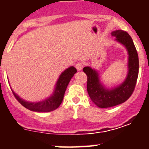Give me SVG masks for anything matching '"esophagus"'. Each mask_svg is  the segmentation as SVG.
I'll return each mask as SVG.
<instances>
[{"label":"esophagus","mask_w":149,"mask_h":149,"mask_svg":"<svg viewBox=\"0 0 149 149\" xmlns=\"http://www.w3.org/2000/svg\"><path fill=\"white\" fill-rule=\"evenodd\" d=\"M83 66H84V65H83V63L81 62H78L76 64V69L78 70H81L83 68Z\"/></svg>","instance_id":"esophagus-1"}]
</instances>
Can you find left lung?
Instances as JSON below:
<instances>
[{"label": "left lung", "instance_id": "8db88e82", "mask_svg": "<svg viewBox=\"0 0 149 149\" xmlns=\"http://www.w3.org/2000/svg\"><path fill=\"white\" fill-rule=\"evenodd\" d=\"M115 40L126 48L128 54V73L126 79L120 85L108 88L101 82L98 71L90 66L83 68L87 76V91L91 99L101 109L117 106L127 101L134 92L139 75V56L132 38L122 30L112 31Z\"/></svg>", "mask_w": 149, "mask_h": 149}]
</instances>
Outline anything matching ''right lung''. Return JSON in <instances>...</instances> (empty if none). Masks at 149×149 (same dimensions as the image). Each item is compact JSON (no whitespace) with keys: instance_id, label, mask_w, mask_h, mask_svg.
<instances>
[{"instance_id":"obj_1","label":"right lung","mask_w":149,"mask_h":149,"mask_svg":"<svg viewBox=\"0 0 149 149\" xmlns=\"http://www.w3.org/2000/svg\"><path fill=\"white\" fill-rule=\"evenodd\" d=\"M76 72H77V70L73 66H70L69 68L63 71L56 82L52 95H50L48 98H46L43 101H38V102H29V101H25L24 99H22L18 94H16L13 91V89L11 90L16 99L19 101L22 106H23L26 109L36 112L52 111L58 109L61 103H62L66 88L72 77L74 76Z\"/></svg>"}]
</instances>
